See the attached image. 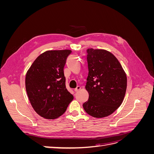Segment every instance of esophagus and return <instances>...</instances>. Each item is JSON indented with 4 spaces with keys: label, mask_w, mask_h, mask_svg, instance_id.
<instances>
[{
    "label": "esophagus",
    "mask_w": 154,
    "mask_h": 154,
    "mask_svg": "<svg viewBox=\"0 0 154 154\" xmlns=\"http://www.w3.org/2000/svg\"><path fill=\"white\" fill-rule=\"evenodd\" d=\"M80 88H81V87H80V86H77V87L75 88V89H74V91H75L76 92H78L80 90Z\"/></svg>",
    "instance_id": "1"
}]
</instances>
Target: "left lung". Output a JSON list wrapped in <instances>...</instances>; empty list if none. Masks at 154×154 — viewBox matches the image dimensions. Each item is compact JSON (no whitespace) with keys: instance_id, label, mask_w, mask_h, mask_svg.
I'll return each instance as SVG.
<instances>
[{"instance_id":"1","label":"left lung","mask_w":154,"mask_h":154,"mask_svg":"<svg viewBox=\"0 0 154 154\" xmlns=\"http://www.w3.org/2000/svg\"><path fill=\"white\" fill-rule=\"evenodd\" d=\"M88 74L85 88L88 100L83 104L92 117H106L122 103L127 90V76L118 59L102 49H88Z\"/></svg>"}]
</instances>
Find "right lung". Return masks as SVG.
I'll return each instance as SVG.
<instances>
[{
    "label": "right lung",
    "instance_id": "add662e5",
    "mask_svg": "<svg viewBox=\"0 0 154 154\" xmlns=\"http://www.w3.org/2000/svg\"><path fill=\"white\" fill-rule=\"evenodd\" d=\"M71 50L48 51L27 71L26 89L36 112L45 119L62 116L74 97L66 88L63 67Z\"/></svg>",
    "mask_w": 154,
    "mask_h": 154
}]
</instances>
